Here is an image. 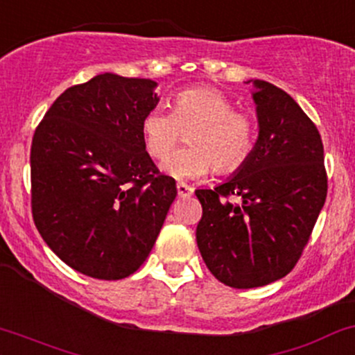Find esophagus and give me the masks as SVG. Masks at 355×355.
Masks as SVG:
<instances>
[{
    "label": "esophagus",
    "mask_w": 355,
    "mask_h": 355,
    "mask_svg": "<svg viewBox=\"0 0 355 355\" xmlns=\"http://www.w3.org/2000/svg\"><path fill=\"white\" fill-rule=\"evenodd\" d=\"M177 192H178V196H180V197H190L193 193V189L190 185L184 184V182H178Z\"/></svg>",
    "instance_id": "esophagus-1"
}]
</instances>
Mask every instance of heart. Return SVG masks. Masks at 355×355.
I'll return each instance as SVG.
<instances>
[{"label": "heart", "instance_id": "b5f03b06", "mask_svg": "<svg viewBox=\"0 0 355 355\" xmlns=\"http://www.w3.org/2000/svg\"><path fill=\"white\" fill-rule=\"evenodd\" d=\"M192 148L168 153L180 141L182 130ZM146 151L163 159V171L177 180H196L209 175L231 173L244 165L258 138V124L248 112L236 111L234 103L216 89H185L175 96L173 107H155L141 121Z\"/></svg>", "mask_w": 355, "mask_h": 355}]
</instances>
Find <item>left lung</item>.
I'll return each mask as SVG.
<instances>
[{
	"mask_svg": "<svg viewBox=\"0 0 355 355\" xmlns=\"http://www.w3.org/2000/svg\"><path fill=\"white\" fill-rule=\"evenodd\" d=\"M259 136L232 178L196 190L197 246L224 285H270L295 268L327 197L320 133L283 89L252 80Z\"/></svg>",
	"mask_w": 355,
	"mask_h": 355,
	"instance_id": "8db88e82",
	"label": "left lung"
}]
</instances>
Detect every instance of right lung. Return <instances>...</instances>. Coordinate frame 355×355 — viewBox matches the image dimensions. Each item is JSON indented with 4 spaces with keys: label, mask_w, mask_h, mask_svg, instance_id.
I'll use <instances>...</instances> for the list:
<instances>
[{
    "label": "right lung",
    "mask_w": 355,
    "mask_h": 355,
    "mask_svg": "<svg viewBox=\"0 0 355 355\" xmlns=\"http://www.w3.org/2000/svg\"><path fill=\"white\" fill-rule=\"evenodd\" d=\"M155 87L151 79L101 73L62 92L35 130V225L58 258L91 278L133 275L177 197L143 141Z\"/></svg>",
    "instance_id": "add662e5"
}]
</instances>
